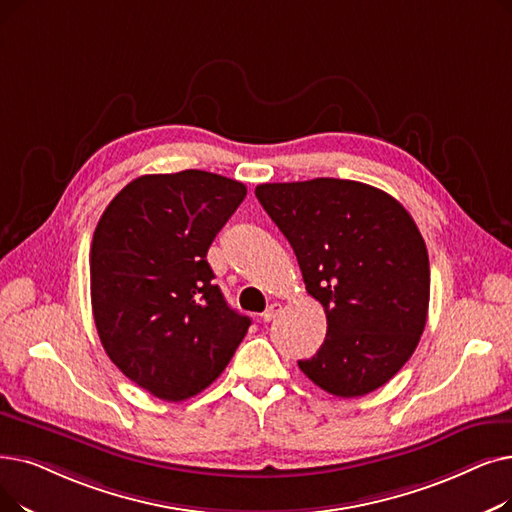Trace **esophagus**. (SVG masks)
Instances as JSON below:
<instances>
[{"mask_svg":"<svg viewBox=\"0 0 512 512\" xmlns=\"http://www.w3.org/2000/svg\"><path fill=\"white\" fill-rule=\"evenodd\" d=\"M280 311H282V305H280V303H270L268 309H265L263 314H261V318H263V322H272V320L280 314Z\"/></svg>","mask_w":512,"mask_h":512,"instance_id":"esophagus-1","label":"esophagus"}]
</instances>
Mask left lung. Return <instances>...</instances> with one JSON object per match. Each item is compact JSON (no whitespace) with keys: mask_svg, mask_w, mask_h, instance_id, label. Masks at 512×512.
Here are the masks:
<instances>
[{"mask_svg":"<svg viewBox=\"0 0 512 512\" xmlns=\"http://www.w3.org/2000/svg\"><path fill=\"white\" fill-rule=\"evenodd\" d=\"M255 196L326 314V339L301 372L337 397L383 387L427 324L429 255L410 213L379 188L335 177L259 184Z\"/></svg>","mask_w":512,"mask_h":512,"instance_id":"8db88e82","label":"left lung"}]
</instances>
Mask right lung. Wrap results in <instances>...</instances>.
Listing matches in <instances>:
<instances>
[{
	"label": "right lung",
	"mask_w": 512,
	"mask_h": 512,
	"mask_svg": "<svg viewBox=\"0 0 512 512\" xmlns=\"http://www.w3.org/2000/svg\"><path fill=\"white\" fill-rule=\"evenodd\" d=\"M247 196L230 177L186 169L142 175L102 213L90 251L102 347L138 387L167 402L224 372L251 318L234 311L207 251Z\"/></svg>",
	"instance_id": "obj_1"
}]
</instances>
